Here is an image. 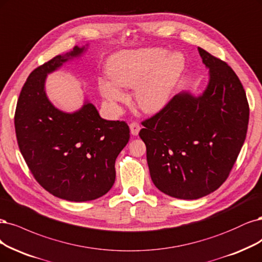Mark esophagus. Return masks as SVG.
<instances>
[{
	"instance_id": "esophagus-1",
	"label": "esophagus",
	"mask_w": 262,
	"mask_h": 262,
	"mask_svg": "<svg viewBox=\"0 0 262 262\" xmlns=\"http://www.w3.org/2000/svg\"><path fill=\"white\" fill-rule=\"evenodd\" d=\"M129 127H130V131H131L132 135H138L141 130V125L138 122H131Z\"/></svg>"
}]
</instances>
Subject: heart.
I'll list each match as a JSON object with an SVG mask.
<instances>
[{
  "instance_id": "obj_1",
  "label": "heart",
  "mask_w": 262,
  "mask_h": 262,
  "mask_svg": "<svg viewBox=\"0 0 262 262\" xmlns=\"http://www.w3.org/2000/svg\"><path fill=\"white\" fill-rule=\"evenodd\" d=\"M184 67L185 58L181 53L168 54L159 48L121 51L108 60L111 80H98V89L107 102L116 104L127 100L120 86H135L138 106L145 113H157L169 102Z\"/></svg>"
}]
</instances>
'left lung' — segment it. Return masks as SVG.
Listing matches in <instances>:
<instances>
[{"mask_svg":"<svg viewBox=\"0 0 262 262\" xmlns=\"http://www.w3.org/2000/svg\"><path fill=\"white\" fill-rule=\"evenodd\" d=\"M209 82L198 96L181 92L149 119L140 138L146 145L152 183L171 197L197 200L219 188L244 144L249 106L227 62L198 48Z\"/></svg>","mask_w":262,"mask_h":262,"instance_id":"1","label":"left lung"}]
</instances>
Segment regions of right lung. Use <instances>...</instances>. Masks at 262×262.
Returning <instances> with one entry per match:
<instances>
[{
  "label": "right lung",
  "mask_w": 262,
  "mask_h": 262,
  "mask_svg": "<svg viewBox=\"0 0 262 262\" xmlns=\"http://www.w3.org/2000/svg\"><path fill=\"white\" fill-rule=\"evenodd\" d=\"M84 51L75 47L35 68L15 112L18 146L34 179L52 195L70 202L93 201L110 191L116 158L130 139L127 123L101 118L91 103L64 113L48 98L47 76Z\"/></svg>",
  "instance_id": "right-lung-1"
}]
</instances>
